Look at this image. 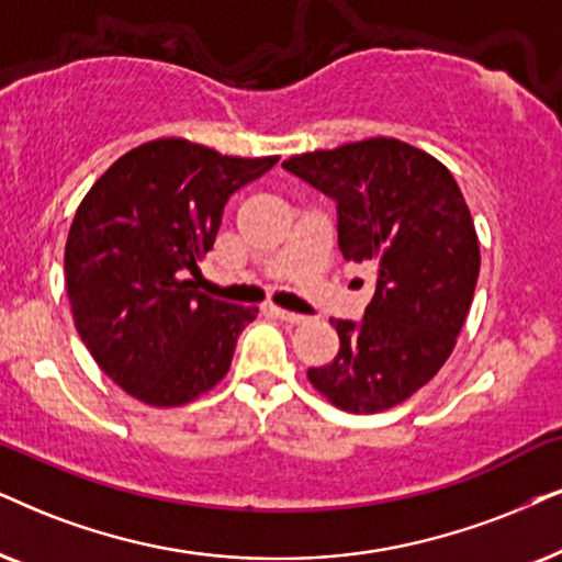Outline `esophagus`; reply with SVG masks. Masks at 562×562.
<instances>
[{"mask_svg": "<svg viewBox=\"0 0 562 562\" xmlns=\"http://www.w3.org/2000/svg\"><path fill=\"white\" fill-rule=\"evenodd\" d=\"M272 314L288 324H305V316L293 314V311H285V308H277V305H272Z\"/></svg>", "mask_w": 562, "mask_h": 562, "instance_id": "1", "label": "esophagus"}]
</instances>
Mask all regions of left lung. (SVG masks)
Here are the masks:
<instances>
[{
    "label": "left lung",
    "instance_id": "obj_1",
    "mask_svg": "<svg viewBox=\"0 0 562 562\" xmlns=\"http://www.w3.org/2000/svg\"><path fill=\"white\" fill-rule=\"evenodd\" d=\"M282 168L337 202L339 251L375 269L363 322L331 318L339 352L308 368L334 407L373 415L423 389L457 347L480 274L474 223L451 170L420 147L371 137Z\"/></svg>",
    "mask_w": 562,
    "mask_h": 562
}]
</instances>
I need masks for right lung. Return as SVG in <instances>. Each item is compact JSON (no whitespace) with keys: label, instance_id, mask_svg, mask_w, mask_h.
<instances>
[{"label":"right lung","instance_id":"add662e5","mask_svg":"<svg viewBox=\"0 0 562 562\" xmlns=\"http://www.w3.org/2000/svg\"><path fill=\"white\" fill-rule=\"evenodd\" d=\"M181 137L122 155L75 212L64 274L75 326L101 371L150 407H181L231 371L238 334L257 318L194 290L233 191L274 162Z\"/></svg>","mask_w":562,"mask_h":562}]
</instances>
